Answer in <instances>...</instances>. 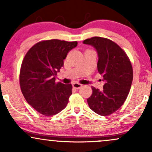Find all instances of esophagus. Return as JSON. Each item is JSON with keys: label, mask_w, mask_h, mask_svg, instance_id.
I'll return each mask as SVG.
<instances>
[{"label": "esophagus", "mask_w": 152, "mask_h": 152, "mask_svg": "<svg viewBox=\"0 0 152 152\" xmlns=\"http://www.w3.org/2000/svg\"><path fill=\"white\" fill-rule=\"evenodd\" d=\"M72 86L74 88H76V89H78V88H81V87L82 86V85L81 84V83H77V82H74V83L72 84Z\"/></svg>", "instance_id": "obj_1"}]
</instances>
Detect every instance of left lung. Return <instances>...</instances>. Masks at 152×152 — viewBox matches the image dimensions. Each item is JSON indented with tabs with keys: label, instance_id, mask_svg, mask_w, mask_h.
I'll use <instances>...</instances> for the list:
<instances>
[{
	"label": "left lung",
	"instance_id": "obj_1",
	"mask_svg": "<svg viewBox=\"0 0 152 152\" xmlns=\"http://www.w3.org/2000/svg\"><path fill=\"white\" fill-rule=\"evenodd\" d=\"M83 43L96 50L98 71L105 81L102 91L91 86L92 94L87 102L97 114L109 116L117 111L128 96L133 80L132 64L124 50L108 38L96 36Z\"/></svg>",
	"mask_w": 152,
	"mask_h": 152
}]
</instances>
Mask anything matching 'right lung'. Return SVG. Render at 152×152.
Listing matches in <instances>:
<instances>
[{"label": "right lung", "mask_w": 152, "mask_h": 152, "mask_svg": "<svg viewBox=\"0 0 152 152\" xmlns=\"http://www.w3.org/2000/svg\"><path fill=\"white\" fill-rule=\"evenodd\" d=\"M77 44L58 39L42 41L26 54L19 76L20 89L26 102L40 114L53 116L67 105L72 85L56 83V76L68 53Z\"/></svg>", "instance_id": "add662e5"}]
</instances>
